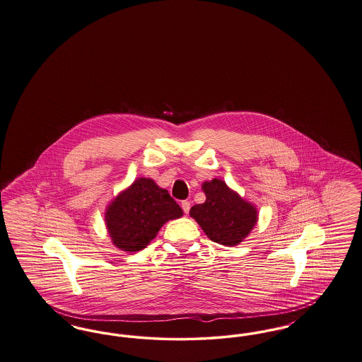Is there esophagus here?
I'll return each mask as SVG.
<instances>
[{
	"mask_svg": "<svg viewBox=\"0 0 362 362\" xmlns=\"http://www.w3.org/2000/svg\"><path fill=\"white\" fill-rule=\"evenodd\" d=\"M181 206H182L184 212H185V214H188L189 209H190V202H188V200H184V202L181 203Z\"/></svg>",
	"mask_w": 362,
	"mask_h": 362,
	"instance_id": "1",
	"label": "esophagus"
}]
</instances>
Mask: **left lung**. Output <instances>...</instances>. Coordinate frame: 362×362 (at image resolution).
<instances>
[{
    "instance_id": "obj_1",
    "label": "left lung",
    "mask_w": 362,
    "mask_h": 362,
    "mask_svg": "<svg viewBox=\"0 0 362 362\" xmlns=\"http://www.w3.org/2000/svg\"><path fill=\"white\" fill-rule=\"evenodd\" d=\"M202 188L206 200L203 204L193 205L190 216L212 242L224 246L239 245L258 221L257 208L219 178L205 181Z\"/></svg>"
}]
</instances>
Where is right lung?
<instances>
[{"label": "right lung", "mask_w": 362, "mask_h": 362, "mask_svg": "<svg viewBox=\"0 0 362 362\" xmlns=\"http://www.w3.org/2000/svg\"><path fill=\"white\" fill-rule=\"evenodd\" d=\"M182 216L181 206L151 178H138L105 211L112 243L123 252L143 250L166 221Z\"/></svg>", "instance_id": "obj_1"}]
</instances>
